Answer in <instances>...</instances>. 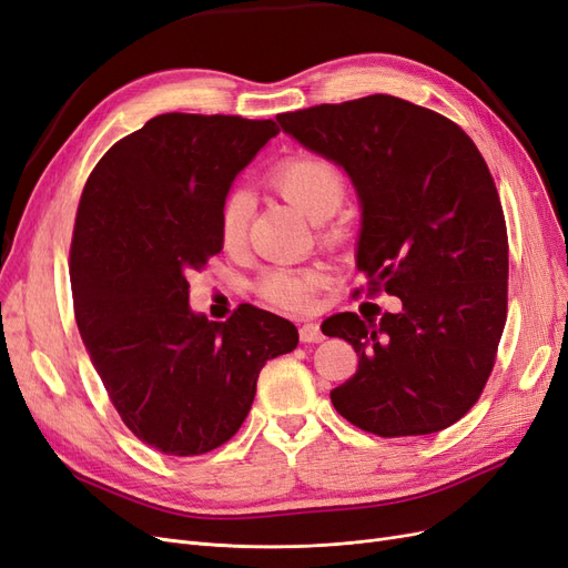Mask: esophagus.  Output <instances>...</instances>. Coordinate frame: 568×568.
Instances as JSON below:
<instances>
[{"label":"esophagus","mask_w":568,"mask_h":568,"mask_svg":"<svg viewBox=\"0 0 568 568\" xmlns=\"http://www.w3.org/2000/svg\"><path fill=\"white\" fill-rule=\"evenodd\" d=\"M300 339L311 344V342H323L325 335L321 333V325H318V323H304V325L300 327Z\"/></svg>","instance_id":"obj_1"}]
</instances>
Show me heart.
<instances>
[{"label": "heart", "instance_id": "heart-1", "mask_svg": "<svg viewBox=\"0 0 568 568\" xmlns=\"http://www.w3.org/2000/svg\"><path fill=\"white\" fill-rule=\"evenodd\" d=\"M266 184L295 205L311 222L331 219L346 200V174L337 162L316 153H297L278 160L266 172ZM252 200L247 191L231 189L219 205V237L226 247H241L247 235ZM323 266H268L260 273L254 292L257 297L285 314H302L314 304L316 292L325 285Z\"/></svg>", "mask_w": 568, "mask_h": 568}]
</instances>
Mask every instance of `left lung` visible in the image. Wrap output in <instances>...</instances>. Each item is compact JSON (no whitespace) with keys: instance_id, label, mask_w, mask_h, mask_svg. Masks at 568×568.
<instances>
[{"instance_id":"1","label":"left lung","mask_w":568,"mask_h":568,"mask_svg":"<svg viewBox=\"0 0 568 568\" xmlns=\"http://www.w3.org/2000/svg\"><path fill=\"white\" fill-rule=\"evenodd\" d=\"M306 149L349 172L363 205L358 268L398 314L323 321L358 356L335 410L382 438L442 432L477 404L507 321L509 245L496 181L463 126L373 94L276 115Z\"/></svg>"}]
</instances>
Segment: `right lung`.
I'll use <instances>...</instances> for the list:
<instances>
[{
    "label": "right lung",
    "mask_w": 568,
    "mask_h": 568,
    "mask_svg": "<svg viewBox=\"0 0 568 568\" xmlns=\"http://www.w3.org/2000/svg\"><path fill=\"white\" fill-rule=\"evenodd\" d=\"M281 132L273 120L164 113L91 170L70 243L75 321L122 423L164 455H203L241 429L266 361L297 346L290 321L241 304L195 316L186 273L222 252L219 205Z\"/></svg>",
    "instance_id": "obj_1"
}]
</instances>
